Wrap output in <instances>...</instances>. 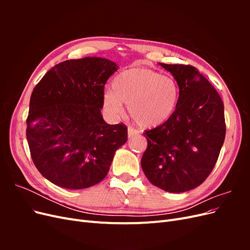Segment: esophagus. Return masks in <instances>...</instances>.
Instances as JSON below:
<instances>
[{"label":"esophagus","instance_id":"esophagus-1","mask_svg":"<svg viewBox=\"0 0 250 250\" xmlns=\"http://www.w3.org/2000/svg\"><path fill=\"white\" fill-rule=\"evenodd\" d=\"M127 133H128V138H133L134 135H138L140 132L137 129H133V128H131V127H128Z\"/></svg>","mask_w":250,"mask_h":250}]
</instances>
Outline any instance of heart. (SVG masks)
I'll return each instance as SVG.
<instances>
[{
	"instance_id": "b5f03b06",
	"label": "heart",
	"mask_w": 250,
	"mask_h": 250,
	"mask_svg": "<svg viewBox=\"0 0 250 250\" xmlns=\"http://www.w3.org/2000/svg\"><path fill=\"white\" fill-rule=\"evenodd\" d=\"M178 98L179 88L172 77L162 76L146 67H131L115 77L112 89L103 94V105L110 115L119 116L123 112V103L128 104L135 123L152 128L171 118Z\"/></svg>"
}]
</instances>
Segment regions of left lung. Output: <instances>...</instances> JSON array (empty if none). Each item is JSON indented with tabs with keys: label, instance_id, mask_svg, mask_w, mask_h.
<instances>
[{
	"label": "left lung",
	"instance_id": "1",
	"mask_svg": "<svg viewBox=\"0 0 250 250\" xmlns=\"http://www.w3.org/2000/svg\"><path fill=\"white\" fill-rule=\"evenodd\" d=\"M179 87L175 111L145 131L141 165L151 184L170 193L200 186L214 169L225 139L224 105L208 80L191 65L160 63Z\"/></svg>",
	"mask_w": 250,
	"mask_h": 250
}]
</instances>
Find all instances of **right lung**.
Wrapping results in <instances>:
<instances>
[{"mask_svg": "<svg viewBox=\"0 0 250 250\" xmlns=\"http://www.w3.org/2000/svg\"><path fill=\"white\" fill-rule=\"evenodd\" d=\"M119 65L102 57L56 64L30 98L26 135L42 175L64 188L81 190L107 175L127 127L103 120L104 85Z\"/></svg>", "mask_w": 250, "mask_h": 250, "instance_id": "obj_1", "label": "right lung"}]
</instances>
